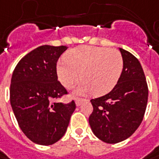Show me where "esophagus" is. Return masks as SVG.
I'll return each instance as SVG.
<instances>
[{
	"instance_id": "obj_1",
	"label": "esophagus",
	"mask_w": 159,
	"mask_h": 159,
	"mask_svg": "<svg viewBox=\"0 0 159 159\" xmlns=\"http://www.w3.org/2000/svg\"><path fill=\"white\" fill-rule=\"evenodd\" d=\"M84 101V99H83V98H77L75 99V104H76L77 107H79L80 105H81Z\"/></svg>"
}]
</instances>
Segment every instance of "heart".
Wrapping results in <instances>:
<instances>
[{
	"instance_id": "1",
	"label": "heart",
	"mask_w": 159,
	"mask_h": 159,
	"mask_svg": "<svg viewBox=\"0 0 159 159\" xmlns=\"http://www.w3.org/2000/svg\"><path fill=\"white\" fill-rule=\"evenodd\" d=\"M64 60L56 67L58 79L64 87L71 88L81 77L83 82L75 90L77 94L106 95L117 84L123 69L120 52L106 47H75L65 53Z\"/></svg>"
}]
</instances>
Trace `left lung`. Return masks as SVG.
Listing matches in <instances>:
<instances>
[{
  "label": "left lung",
  "instance_id": "1",
  "mask_svg": "<svg viewBox=\"0 0 159 159\" xmlns=\"http://www.w3.org/2000/svg\"><path fill=\"white\" fill-rule=\"evenodd\" d=\"M123 69L115 87L107 95L91 99L89 117L92 132L107 143H117L134 134L142 123L148 102V85L139 61L120 48Z\"/></svg>",
  "mask_w": 159,
  "mask_h": 159
}]
</instances>
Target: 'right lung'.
Returning a JSON list of instances; mask_svg holds the SVG:
<instances>
[{
  "label": "right lung",
  "instance_id": "add662e5",
  "mask_svg": "<svg viewBox=\"0 0 159 159\" xmlns=\"http://www.w3.org/2000/svg\"><path fill=\"white\" fill-rule=\"evenodd\" d=\"M65 46H41L27 53L14 69L10 84V104L24 134L33 143L51 145L62 137L75 109L53 99L69 94L58 81V59Z\"/></svg>",
  "mask_w": 159,
  "mask_h": 159
}]
</instances>
